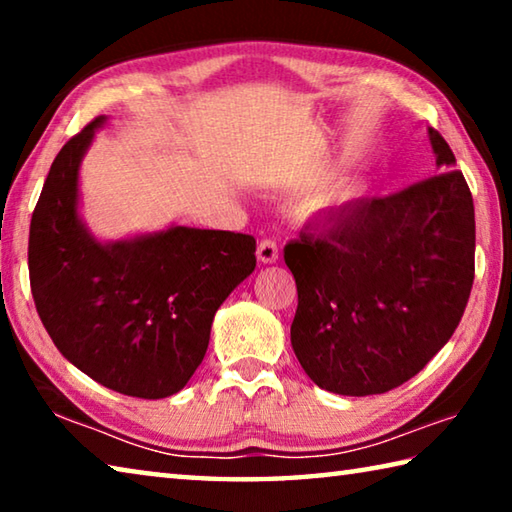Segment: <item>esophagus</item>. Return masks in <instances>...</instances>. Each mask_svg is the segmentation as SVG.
<instances>
[{"mask_svg":"<svg viewBox=\"0 0 512 512\" xmlns=\"http://www.w3.org/2000/svg\"><path fill=\"white\" fill-rule=\"evenodd\" d=\"M257 259L262 264H275L277 262V244H275V241H271V239L259 241Z\"/></svg>","mask_w":512,"mask_h":512,"instance_id":"34e87169","label":"esophagus"}]
</instances>
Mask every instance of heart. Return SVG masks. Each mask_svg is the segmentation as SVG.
<instances>
[{
  "mask_svg": "<svg viewBox=\"0 0 512 512\" xmlns=\"http://www.w3.org/2000/svg\"><path fill=\"white\" fill-rule=\"evenodd\" d=\"M339 169V162H332V164H323V167H318L314 171H307L302 173V176L293 178L291 180V187L293 189H300V192H305V189L311 187H318L323 183L325 178L332 176V173ZM368 192V183L366 180H343V183L329 187L327 192L318 194L314 201L309 205V214H339L343 210H348L350 205H354L357 201H361L363 196Z\"/></svg>",
  "mask_w": 512,
  "mask_h": 512,
  "instance_id": "b5f03b06",
  "label": "heart"
}]
</instances>
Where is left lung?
I'll list each match as a JSON object with an SVG mask.
<instances>
[{"label":"left lung","instance_id":"obj_1","mask_svg":"<svg viewBox=\"0 0 512 512\" xmlns=\"http://www.w3.org/2000/svg\"><path fill=\"white\" fill-rule=\"evenodd\" d=\"M443 173L363 198L327 232L284 246L298 287L291 345L329 393L397 388L452 339L474 282V203L456 158L429 128Z\"/></svg>","mask_w":512,"mask_h":512}]
</instances>
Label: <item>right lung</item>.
Returning <instances> with one entry per match:
<instances>
[{
	"label": "right lung",
	"instance_id": "obj_1",
	"mask_svg": "<svg viewBox=\"0 0 512 512\" xmlns=\"http://www.w3.org/2000/svg\"><path fill=\"white\" fill-rule=\"evenodd\" d=\"M106 121L51 164L31 219V293L69 363L110 391L162 400L201 366L216 309L255 271V239L178 223L99 239L81 214V162Z\"/></svg>",
	"mask_w": 512,
	"mask_h": 512
}]
</instances>
